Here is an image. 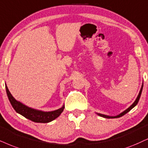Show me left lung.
<instances>
[{
  "instance_id": "obj_1",
  "label": "left lung",
  "mask_w": 148,
  "mask_h": 148,
  "mask_svg": "<svg viewBox=\"0 0 148 148\" xmlns=\"http://www.w3.org/2000/svg\"><path fill=\"white\" fill-rule=\"evenodd\" d=\"M142 89H143V85H142V87H141V90H140V92H139V95H138L137 98H136V100L134 101V103L132 104V105L130 106V107H129L128 108H127V109L126 110V111H124V112H122V113L119 114V115H117V116H114V117H113V116H107V115H102V114H98V115H100V116H101V117H105V118H108V119H110V118H111V119H112V118H117V117H121V116L124 115L125 114L127 113H128V112L130 111V110H131L132 108L134 107V106H135L136 105V104H137L138 102H139V98H140V97H141V92H142Z\"/></svg>"
}]
</instances>
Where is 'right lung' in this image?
<instances>
[{"instance_id": "add662e5", "label": "right lung", "mask_w": 148, "mask_h": 148, "mask_svg": "<svg viewBox=\"0 0 148 148\" xmlns=\"http://www.w3.org/2000/svg\"><path fill=\"white\" fill-rule=\"evenodd\" d=\"M6 88V91L7 96L9 101H10L11 104H12L13 108H14L15 111L20 115L24 116L26 118L30 119V120L34 121L37 123H48L54 119L57 118L61 115V113L63 111L64 106L59 109L56 110L54 111L50 112H44L41 111H37V110L33 109V108H29L28 106L24 105L21 102L17 101L11 93L9 92L8 88L7 85H5Z\"/></svg>"}]
</instances>
